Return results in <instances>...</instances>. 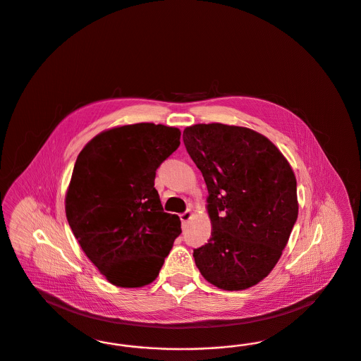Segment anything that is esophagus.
Wrapping results in <instances>:
<instances>
[{
    "label": "esophagus",
    "mask_w": 361,
    "mask_h": 361,
    "mask_svg": "<svg viewBox=\"0 0 361 361\" xmlns=\"http://www.w3.org/2000/svg\"><path fill=\"white\" fill-rule=\"evenodd\" d=\"M192 216H193L192 211H190V209H187L185 212H183V214L180 215V219H181V222H183V224H188L189 221L192 219Z\"/></svg>",
    "instance_id": "34e87169"
}]
</instances>
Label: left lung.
Returning a JSON list of instances; mask_svg holds the SVG:
<instances>
[{
	"mask_svg": "<svg viewBox=\"0 0 361 361\" xmlns=\"http://www.w3.org/2000/svg\"><path fill=\"white\" fill-rule=\"evenodd\" d=\"M183 140L204 177L212 224L208 243L193 250L196 267L226 291L253 287L275 268L298 219L291 165L246 127L195 124Z\"/></svg>",
	"mask_w": 361,
	"mask_h": 361,
	"instance_id": "1",
	"label": "left lung"
}]
</instances>
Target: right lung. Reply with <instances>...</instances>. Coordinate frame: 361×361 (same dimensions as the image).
<instances>
[{
    "mask_svg": "<svg viewBox=\"0 0 361 361\" xmlns=\"http://www.w3.org/2000/svg\"><path fill=\"white\" fill-rule=\"evenodd\" d=\"M180 130L154 123L115 127L77 157L66 192L74 237L105 279L137 288L154 281L181 233L164 211L155 171L180 146Z\"/></svg>",
    "mask_w": 361,
    "mask_h": 361,
    "instance_id": "1",
    "label": "right lung"
}]
</instances>
